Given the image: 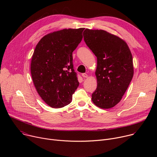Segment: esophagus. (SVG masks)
<instances>
[{"label": "esophagus", "instance_id": "esophagus-1", "mask_svg": "<svg viewBox=\"0 0 157 157\" xmlns=\"http://www.w3.org/2000/svg\"><path fill=\"white\" fill-rule=\"evenodd\" d=\"M82 76L83 77V78H87V75L86 74V73H82Z\"/></svg>", "mask_w": 157, "mask_h": 157}]
</instances>
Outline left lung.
<instances>
[{
    "label": "left lung",
    "mask_w": 157,
    "mask_h": 157,
    "mask_svg": "<svg viewBox=\"0 0 157 157\" xmlns=\"http://www.w3.org/2000/svg\"><path fill=\"white\" fill-rule=\"evenodd\" d=\"M83 36L97 57L98 86L91 99L100 108L113 107L121 101L133 76L130 50L124 40L105 30L86 29Z\"/></svg>",
    "instance_id": "left-lung-1"
}]
</instances>
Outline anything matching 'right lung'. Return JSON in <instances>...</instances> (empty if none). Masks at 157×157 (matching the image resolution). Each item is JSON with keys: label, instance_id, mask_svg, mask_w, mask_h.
<instances>
[{"label": "right lung", "instance_id": "right-lung-1", "mask_svg": "<svg viewBox=\"0 0 157 157\" xmlns=\"http://www.w3.org/2000/svg\"><path fill=\"white\" fill-rule=\"evenodd\" d=\"M84 28L63 29L44 36L34 50L30 65L38 94L53 108L69 104L79 86L73 52L82 38Z\"/></svg>", "mask_w": 157, "mask_h": 157}]
</instances>
